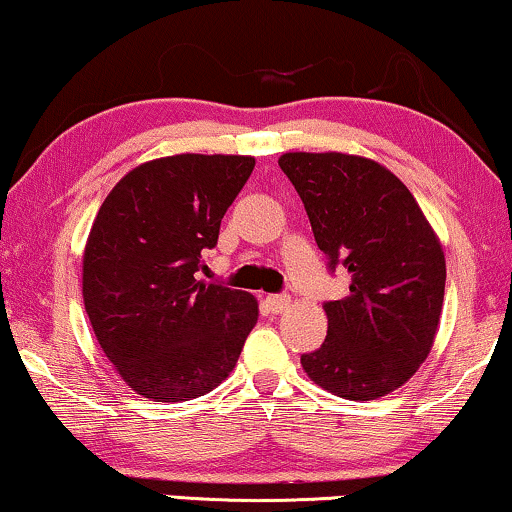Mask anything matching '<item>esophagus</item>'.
I'll list each match as a JSON object with an SVG mask.
<instances>
[{
    "label": "esophagus",
    "mask_w": 512,
    "mask_h": 512,
    "mask_svg": "<svg viewBox=\"0 0 512 512\" xmlns=\"http://www.w3.org/2000/svg\"><path fill=\"white\" fill-rule=\"evenodd\" d=\"M266 308H269L271 313H283L290 308V294H269L266 297Z\"/></svg>",
    "instance_id": "obj_1"
}]
</instances>
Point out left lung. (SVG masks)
Here are the masks:
<instances>
[{
  "label": "left lung",
  "instance_id": "left-lung-1",
  "mask_svg": "<svg viewBox=\"0 0 512 512\" xmlns=\"http://www.w3.org/2000/svg\"><path fill=\"white\" fill-rule=\"evenodd\" d=\"M329 271L350 273L327 301V338L301 355L315 385L352 401L385 397L427 359L441 320L445 257L413 194L383 164L343 153H285Z\"/></svg>",
  "mask_w": 512,
  "mask_h": 512
}]
</instances>
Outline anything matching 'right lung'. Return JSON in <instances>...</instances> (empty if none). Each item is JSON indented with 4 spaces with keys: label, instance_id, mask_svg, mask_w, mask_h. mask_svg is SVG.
Instances as JSON below:
<instances>
[{
    "label": "right lung",
    "instance_id": "1",
    "mask_svg": "<svg viewBox=\"0 0 512 512\" xmlns=\"http://www.w3.org/2000/svg\"><path fill=\"white\" fill-rule=\"evenodd\" d=\"M253 169L255 157L243 155L160 157L129 171L92 222L85 313L104 355L141 397H204L236 366L257 301L197 273Z\"/></svg>",
    "mask_w": 512,
    "mask_h": 512
}]
</instances>
